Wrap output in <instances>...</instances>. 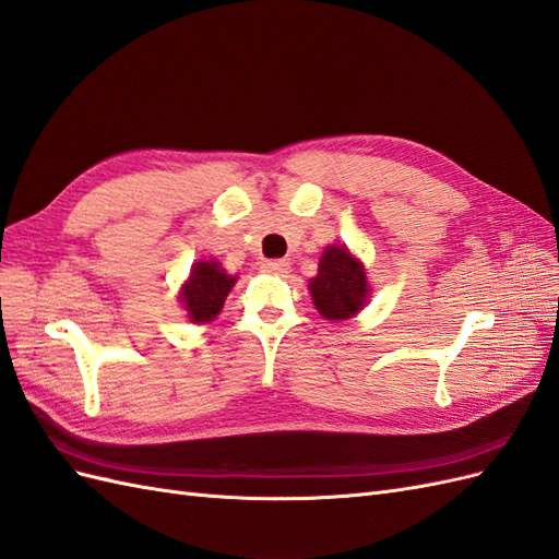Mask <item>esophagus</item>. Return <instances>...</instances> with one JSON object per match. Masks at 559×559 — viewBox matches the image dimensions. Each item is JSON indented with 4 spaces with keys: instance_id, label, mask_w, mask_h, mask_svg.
<instances>
[{
    "instance_id": "obj_1",
    "label": "esophagus",
    "mask_w": 559,
    "mask_h": 559,
    "mask_svg": "<svg viewBox=\"0 0 559 559\" xmlns=\"http://www.w3.org/2000/svg\"><path fill=\"white\" fill-rule=\"evenodd\" d=\"M288 269H290L288 260H266V262H262V271H266V274L283 276V274H288Z\"/></svg>"
}]
</instances>
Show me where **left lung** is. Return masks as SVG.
<instances>
[{"mask_svg":"<svg viewBox=\"0 0 559 559\" xmlns=\"http://www.w3.org/2000/svg\"><path fill=\"white\" fill-rule=\"evenodd\" d=\"M309 290L323 319H349L368 299L366 271L347 248L331 246L321 257L319 276L309 283Z\"/></svg>","mask_w":559,"mask_h":559,"instance_id":"obj_1","label":"left lung"}]
</instances>
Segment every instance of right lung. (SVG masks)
Returning a JSON list of instances; mask_svg holds the SVG:
<instances>
[{"mask_svg":"<svg viewBox=\"0 0 559 559\" xmlns=\"http://www.w3.org/2000/svg\"><path fill=\"white\" fill-rule=\"evenodd\" d=\"M234 283L236 278L224 274L219 262L193 264L191 278L181 290V302L189 311V319L195 323H207L217 317Z\"/></svg>","mask_w":559,"mask_h":559,"instance_id":"add662e5","label":"right lung"}]
</instances>
